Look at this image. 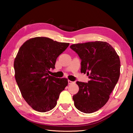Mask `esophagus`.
<instances>
[{"mask_svg": "<svg viewBox=\"0 0 133 133\" xmlns=\"http://www.w3.org/2000/svg\"><path fill=\"white\" fill-rule=\"evenodd\" d=\"M68 83H69V84H72L73 83H74V82H72V81H71V80H68Z\"/></svg>", "mask_w": 133, "mask_h": 133, "instance_id": "1", "label": "esophagus"}]
</instances>
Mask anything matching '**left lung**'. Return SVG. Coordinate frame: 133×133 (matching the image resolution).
Wrapping results in <instances>:
<instances>
[{"mask_svg":"<svg viewBox=\"0 0 133 133\" xmlns=\"http://www.w3.org/2000/svg\"><path fill=\"white\" fill-rule=\"evenodd\" d=\"M70 48L82 60L81 72L88 83L77 82L79 90L73 96L75 107L84 113L97 111L106 104L120 74V60L109 43L102 41L74 44Z\"/></svg>","mask_w":133,"mask_h":133,"instance_id":"obj_1","label":"left lung"}]
</instances>
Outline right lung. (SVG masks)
I'll use <instances>...</instances> for the list:
<instances>
[{
  "mask_svg": "<svg viewBox=\"0 0 133 133\" xmlns=\"http://www.w3.org/2000/svg\"><path fill=\"white\" fill-rule=\"evenodd\" d=\"M69 46L67 43L36 37L26 41L18 51L14 61L15 79L22 97L36 111L52 110L68 84L67 78H56L49 73Z\"/></svg>",
  "mask_w": 133,
  "mask_h": 133,
  "instance_id": "add662e5",
  "label": "right lung"
}]
</instances>
